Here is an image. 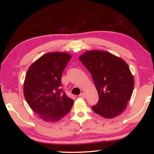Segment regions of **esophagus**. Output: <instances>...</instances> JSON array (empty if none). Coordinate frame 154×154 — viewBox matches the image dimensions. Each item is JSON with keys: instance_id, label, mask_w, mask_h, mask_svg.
<instances>
[{"instance_id": "1", "label": "esophagus", "mask_w": 154, "mask_h": 154, "mask_svg": "<svg viewBox=\"0 0 154 154\" xmlns=\"http://www.w3.org/2000/svg\"><path fill=\"white\" fill-rule=\"evenodd\" d=\"M79 97H80V98H85V93L82 92V94H80Z\"/></svg>"}]
</instances>
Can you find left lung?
<instances>
[{
  "label": "left lung",
  "instance_id": "8db88e82",
  "mask_svg": "<svg viewBox=\"0 0 154 154\" xmlns=\"http://www.w3.org/2000/svg\"><path fill=\"white\" fill-rule=\"evenodd\" d=\"M79 60L89 71L99 96L93 111L105 118L119 116L126 108L133 92L134 80L123 59L107 51H88Z\"/></svg>",
  "mask_w": 154,
  "mask_h": 154
}]
</instances>
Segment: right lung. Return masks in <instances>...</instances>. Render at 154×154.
Wrapping results in <instances>:
<instances>
[{
    "label": "right lung",
    "instance_id": "1",
    "mask_svg": "<svg viewBox=\"0 0 154 154\" xmlns=\"http://www.w3.org/2000/svg\"><path fill=\"white\" fill-rule=\"evenodd\" d=\"M72 56L65 52L45 54L28 68L24 95L28 105L43 120L56 122L72 108L73 100L62 92V72Z\"/></svg>",
    "mask_w": 154,
    "mask_h": 154
}]
</instances>
